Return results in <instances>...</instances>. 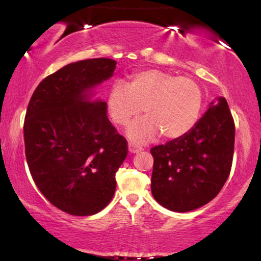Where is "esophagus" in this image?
I'll list each match as a JSON object with an SVG mask.
<instances>
[{"mask_svg": "<svg viewBox=\"0 0 261 261\" xmlns=\"http://www.w3.org/2000/svg\"><path fill=\"white\" fill-rule=\"evenodd\" d=\"M128 151H129V153H138L142 151V147L137 144H134V142H129V144H128Z\"/></svg>", "mask_w": 261, "mask_h": 261, "instance_id": "1", "label": "esophagus"}]
</instances>
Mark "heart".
Returning a JSON list of instances; mask_svg holds the SVG:
<instances>
[{"label": "heart", "instance_id": "heart-1", "mask_svg": "<svg viewBox=\"0 0 261 261\" xmlns=\"http://www.w3.org/2000/svg\"><path fill=\"white\" fill-rule=\"evenodd\" d=\"M147 116L127 128L134 141H147L162 132L176 139L196 126L203 107V91L197 82L162 70H144L134 73L127 85L115 83L107 97L110 120L126 126L141 113Z\"/></svg>", "mask_w": 261, "mask_h": 261}]
</instances>
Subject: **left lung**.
<instances>
[{"label": "left lung", "mask_w": 261, "mask_h": 261, "mask_svg": "<svg viewBox=\"0 0 261 261\" xmlns=\"http://www.w3.org/2000/svg\"><path fill=\"white\" fill-rule=\"evenodd\" d=\"M235 126L224 97L183 137L155 146L151 190L164 208L187 213L215 198L230 173Z\"/></svg>", "instance_id": "1"}]
</instances>
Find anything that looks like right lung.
Masks as SVG:
<instances>
[{
	"label": "right lung",
	"instance_id": "right-lung-1",
	"mask_svg": "<svg viewBox=\"0 0 261 261\" xmlns=\"http://www.w3.org/2000/svg\"><path fill=\"white\" fill-rule=\"evenodd\" d=\"M108 58L67 64L40 82L23 124L32 178L41 194L70 215L89 216L112 201L127 141L107 116L94 89L113 77Z\"/></svg>",
	"mask_w": 261,
	"mask_h": 261
}]
</instances>
